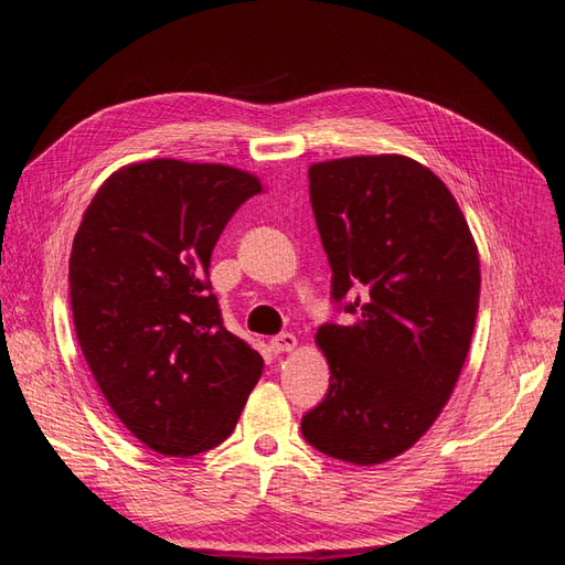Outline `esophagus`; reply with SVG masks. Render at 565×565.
<instances>
[{"instance_id":"obj_1","label":"esophagus","mask_w":565,"mask_h":565,"mask_svg":"<svg viewBox=\"0 0 565 565\" xmlns=\"http://www.w3.org/2000/svg\"><path fill=\"white\" fill-rule=\"evenodd\" d=\"M298 345V339L294 334H279L269 341V349L274 353H291Z\"/></svg>"}]
</instances>
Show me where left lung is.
<instances>
[{
    "instance_id": "8db88e82",
    "label": "left lung",
    "mask_w": 565,
    "mask_h": 565,
    "mask_svg": "<svg viewBox=\"0 0 565 565\" xmlns=\"http://www.w3.org/2000/svg\"><path fill=\"white\" fill-rule=\"evenodd\" d=\"M331 296L349 324L317 329L329 394L302 417L310 446L380 466L425 437L451 398L480 306V255L446 183L406 154L310 164Z\"/></svg>"
}]
</instances>
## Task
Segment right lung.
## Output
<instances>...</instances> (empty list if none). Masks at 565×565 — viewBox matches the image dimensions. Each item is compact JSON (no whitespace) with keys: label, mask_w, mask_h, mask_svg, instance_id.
Returning a JSON list of instances; mask_svg holds the SVG:
<instances>
[{"label":"right lung","mask_w":565,"mask_h":565,"mask_svg":"<svg viewBox=\"0 0 565 565\" xmlns=\"http://www.w3.org/2000/svg\"><path fill=\"white\" fill-rule=\"evenodd\" d=\"M263 183L226 164L145 159L97 188L68 257L76 337L99 392L152 451L222 444L263 374V355L222 324L210 257Z\"/></svg>","instance_id":"obj_1"}]
</instances>
